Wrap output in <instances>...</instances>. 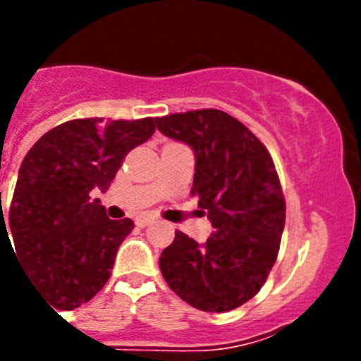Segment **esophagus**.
<instances>
[{
    "instance_id": "esophagus-1",
    "label": "esophagus",
    "mask_w": 361,
    "mask_h": 361,
    "mask_svg": "<svg viewBox=\"0 0 361 361\" xmlns=\"http://www.w3.org/2000/svg\"><path fill=\"white\" fill-rule=\"evenodd\" d=\"M153 221H155V217H152V215H140V217H136V225L147 226V225H152Z\"/></svg>"
}]
</instances>
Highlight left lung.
Listing matches in <instances>:
<instances>
[{
    "mask_svg": "<svg viewBox=\"0 0 361 361\" xmlns=\"http://www.w3.org/2000/svg\"><path fill=\"white\" fill-rule=\"evenodd\" d=\"M195 152L192 197L214 232L197 243L176 232L159 258L178 296L208 313L240 307L268 279L285 228V197L266 146L223 110H191L155 120Z\"/></svg>",
    "mask_w": 361,
    "mask_h": 361,
    "instance_id": "obj_1",
    "label": "left lung"
}]
</instances>
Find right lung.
<instances>
[{"mask_svg": "<svg viewBox=\"0 0 361 361\" xmlns=\"http://www.w3.org/2000/svg\"><path fill=\"white\" fill-rule=\"evenodd\" d=\"M153 133V118L71 120L44 133L20 164L8 232L3 215L1 225L52 307H80L109 281L118 247L135 225L109 219L92 191H106L125 155Z\"/></svg>", "mask_w": 361, "mask_h": 361, "instance_id": "obj_1", "label": "right lung"}]
</instances>
